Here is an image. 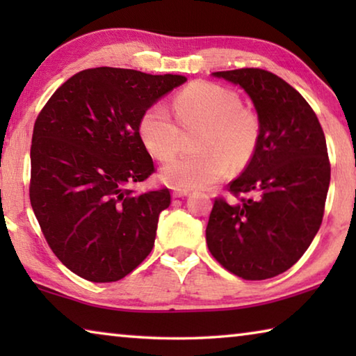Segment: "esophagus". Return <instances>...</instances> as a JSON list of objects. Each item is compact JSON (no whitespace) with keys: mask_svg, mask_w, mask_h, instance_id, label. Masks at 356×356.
<instances>
[{"mask_svg":"<svg viewBox=\"0 0 356 356\" xmlns=\"http://www.w3.org/2000/svg\"><path fill=\"white\" fill-rule=\"evenodd\" d=\"M188 195H190L188 190H174L172 191V197H185Z\"/></svg>","mask_w":356,"mask_h":356,"instance_id":"obj_1","label":"esophagus"}]
</instances>
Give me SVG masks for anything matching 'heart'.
<instances>
[{
	"label": "heart",
	"mask_w": 356,
	"mask_h": 356,
	"mask_svg": "<svg viewBox=\"0 0 356 356\" xmlns=\"http://www.w3.org/2000/svg\"><path fill=\"white\" fill-rule=\"evenodd\" d=\"M172 108L185 130L201 129L196 140L200 152L165 165L161 180L166 185L177 190L209 188L221 182L231 166L240 170L250 163L261 136V122L236 92L213 83H193L174 97ZM178 124L163 104H154L141 114L138 134L155 159L170 160L182 141Z\"/></svg>",
	"instance_id": "obj_1"
}]
</instances>
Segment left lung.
I'll list each match as a JSON object with an SVG mask.
<instances>
[{"instance_id":"1","label":"left lung","mask_w":356,"mask_h":356,"mask_svg":"<svg viewBox=\"0 0 356 356\" xmlns=\"http://www.w3.org/2000/svg\"><path fill=\"white\" fill-rule=\"evenodd\" d=\"M213 76L245 89L261 136L248 166L229 184L240 202H213L207 246L231 273L268 280L305 254L322 225L331 171L327 141L308 102L278 75L251 67Z\"/></svg>"}]
</instances>
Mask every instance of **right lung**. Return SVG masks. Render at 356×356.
Segmentation results:
<instances>
[{
	"instance_id": "obj_1",
	"label": "right lung",
	"mask_w": 356,
	"mask_h": 356,
	"mask_svg": "<svg viewBox=\"0 0 356 356\" xmlns=\"http://www.w3.org/2000/svg\"><path fill=\"white\" fill-rule=\"evenodd\" d=\"M186 81L116 67L81 70L35 119L29 200L48 246L92 282L122 280L154 248L170 190L136 193L155 171L138 134L141 114Z\"/></svg>"
}]
</instances>
